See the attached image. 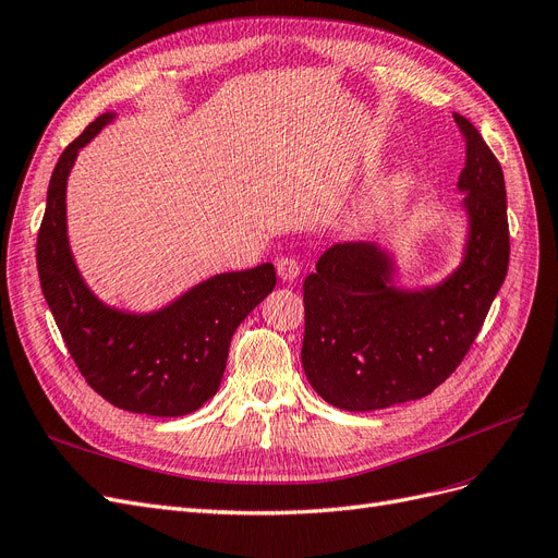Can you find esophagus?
<instances>
[{
  "instance_id": "esophagus-1",
  "label": "esophagus",
  "mask_w": 558,
  "mask_h": 558,
  "mask_svg": "<svg viewBox=\"0 0 558 558\" xmlns=\"http://www.w3.org/2000/svg\"><path fill=\"white\" fill-rule=\"evenodd\" d=\"M277 275L283 281H293L300 275V265L293 258H279L277 260Z\"/></svg>"
}]
</instances>
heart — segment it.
<instances>
[{
  "instance_id": "1",
  "label": "heart",
  "mask_w": 558,
  "mask_h": 558,
  "mask_svg": "<svg viewBox=\"0 0 558 558\" xmlns=\"http://www.w3.org/2000/svg\"><path fill=\"white\" fill-rule=\"evenodd\" d=\"M398 193H400V183H398V181L379 183V185H375V189L365 195L361 211H363L365 216H377V214L386 211L388 207L393 205Z\"/></svg>"
}]
</instances>
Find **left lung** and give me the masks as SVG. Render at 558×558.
Masks as SVG:
<instances>
[{
    "mask_svg": "<svg viewBox=\"0 0 558 558\" xmlns=\"http://www.w3.org/2000/svg\"><path fill=\"white\" fill-rule=\"evenodd\" d=\"M453 121L465 140L459 191L470 218L459 269L433 289L400 291L386 251L347 242L330 246L302 286V367L335 408L373 412L433 393L465 359L508 275L500 162L468 118Z\"/></svg>",
    "mask_w": 558,
    "mask_h": 558,
    "instance_id": "obj_1",
    "label": "left lung"
}]
</instances>
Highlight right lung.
Segmentation results:
<instances>
[{
    "mask_svg": "<svg viewBox=\"0 0 558 558\" xmlns=\"http://www.w3.org/2000/svg\"><path fill=\"white\" fill-rule=\"evenodd\" d=\"M102 113L62 150L48 183L37 238L41 291L62 340L88 386L113 408L148 416L199 410L226 373L234 330L272 293V263L216 275L154 314H128L99 302L81 279L66 240L64 191L78 150L113 121Z\"/></svg>",
    "mask_w": 558,
    "mask_h": 558,
    "instance_id": "obj_1",
    "label": "right lung"
}]
</instances>
